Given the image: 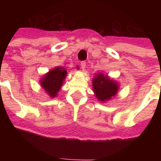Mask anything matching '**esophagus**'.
Here are the masks:
<instances>
[{
	"label": "esophagus",
	"instance_id": "obj_1",
	"mask_svg": "<svg viewBox=\"0 0 161 161\" xmlns=\"http://www.w3.org/2000/svg\"><path fill=\"white\" fill-rule=\"evenodd\" d=\"M80 65H81V69L84 70L85 69V66H86V63H85V61H82L80 63Z\"/></svg>",
	"mask_w": 161,
	"mask_h": 161
}]
</instances>
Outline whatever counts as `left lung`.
<instances>
[{"label":"left lung","mask_w":161,"mask_h":161,"mask_svg":"<svg viewBox=\"0 0 161 161\" xmlns=\"http://www.w3.org/2000/svg\"><path fill=\"white\" fill-rule=\"evenodd\" d=\"M93 91L99 101L106 102L115 97L119 86L118 84L111 80L108 76L103 73H98L93 78L92 82Z\"/></svg>","instance_id":"8db88e82"}]
</instances>
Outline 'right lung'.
I'll list each match as a JSON object with an SVG mask.
<instances>
[{
    "label": "right lung",
    "mask_w": 161,
    "mask_h": 161,
    "mask_svg": "<svg viewBox=\"0 0 161 161\" xmlns=\"http://www.w3.org/2000/svg\"><path fill=\"white\" fill-rule=\"evenodd\" d=\"M67 70L62 67H56L46 73L40 80L41 87L51 97H55L63 85Z\"/></svg>",
    "instance_id": "right-lung-1"
}]
</instances>
